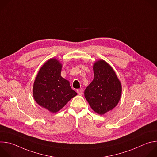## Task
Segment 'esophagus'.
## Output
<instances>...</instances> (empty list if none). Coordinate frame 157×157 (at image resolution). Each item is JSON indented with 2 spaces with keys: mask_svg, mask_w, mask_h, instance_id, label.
Returning <instances> with one entry per match:
<instances>
[{
  "mask_svg": "<svg viewBox=\"0 0 157 157\" xmlns=\"http://www.w3.org/2000/svg\"><path fill=\"white\" fill-rule=\"evenodd\" d=\"M76 92H77V93L79 95H82V94H83V89H77Z\"/></svg>",
  "mask_w": 157,
  "mask_h": 157,
  "instance_id": "esophagus-1",
  "label": "esophagus"
}]
</instances>
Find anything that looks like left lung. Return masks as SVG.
Segmentation results:
<instances>
[{
    "label": "left lung",
    "instance_id": "8db88e82",
    "mask_svg": "<svg viewBox=\"0 0 157 157\" xmlns=\"http://www.w3.org/2000/svg\"><path fill=\"white\" fill-rule=\"evenodd\" d=\"M94 79L84 91L91 109L99 115L113 110L119 103L122 84L112 66L103 59L93 64Z\"/></svg>",
    "mask_w": 157,
    "mask_h": 157
}]
</instances>
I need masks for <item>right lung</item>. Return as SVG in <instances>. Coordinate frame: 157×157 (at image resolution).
<instances>
[{"label": "right lung", "mask_w": 157, "mask_h": 157, "mask_svg": "<svg viewBox=\"0 0 157 157\" xmlns=\"http://www.w3.org/2000/svg\"><path fill=\"white\" fill-rule=\"evenodd\" d=\"M62 66L57 59H49L38 71L33 86L36 102L52 113H57L77 95L69 81L61 76Z\"/></svg>", "instance_id": "1"}]
</instances>
